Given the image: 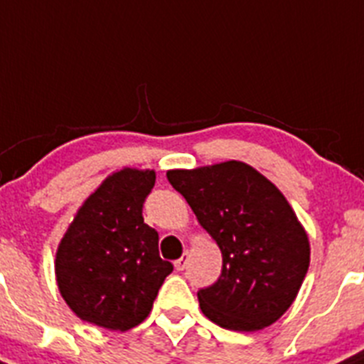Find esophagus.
Here are the masks:
<instances>
[{"mask_svg": "<svg viewBox=\"0 0 364 364\" xmlns=\"http://www.w3.org/2000/svg\"><path fill=\"white\" fill-rule=\"evenodd\" d=\"M186 264H188V251H185V253L181 255V259L176 260L174 266H176V269H178V271H183L186 267Z\"/></svg>", "mask_w": 364, "mask_h": 364, "instance_id": "1", "label": "esophagus"}]
</instances>
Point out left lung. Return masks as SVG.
Segmentation results:
<instances>
[{
    "instance_id": "obj_1",
    "label": "left lung",
    "mask_w": 364,
    "mask_h": 364,
    "mask_svg": "<svg viewBox=\"0 0 364 364\" xmlns=\"http://www.w3.org/2000/svg\"><path fill=\"white\" fill-rule=\"evenodd\" d=\"M166 178L223 253L220 277L198 293L203 314L239 332L274 323L311 262L309 237L284 193L242 161L168 171Z\"/></svg>"
}]
</instances>
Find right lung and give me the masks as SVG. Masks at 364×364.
Masks as SVG:
<instances>
[{
  "label": "right lung",
  "instance_id": "add662e5",
  "mask_svg": "<svg viewBox=\"0 0 364 364\" xmlns=\"http://www.w3.org/2000/svg\"><path fill=\"white\" fill-rule=\"evenodd\" d=\"M154 171L122 168L84 201L55 257L64 301L80 320L125 332L151 312L174 266L159 257L158 232L144 223Z\"/></svg>",
  "mask_w": 364,
  "mask_h": 364
}]
</instances>
